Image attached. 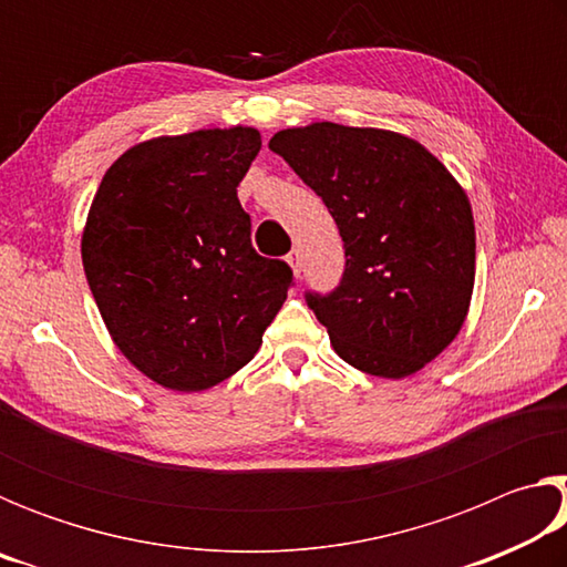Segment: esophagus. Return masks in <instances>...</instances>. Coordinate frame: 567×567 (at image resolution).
I'll use <instances>...</instances> for the list:
<instances>
[{"label":"esophagus","mask_w":567,"mask_h":567,"mask_svg":"<svg viewBox=\"0 0 567 567\" xmlns=\"http://www.w3.org/2000/svg\"><path fill=\"white\" fill-rule=\"evenodd\" d=\"M287 265H290L292 272L300 277V272H302V257H300V252H297V249H292V252L287 255Z\"/></svg>","instance_id":"34e87169"}]
</instances>
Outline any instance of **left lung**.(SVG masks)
<instances>
[{"instance_id": "8db88e82", "label": "left lung", "mask_w": 567, "mask_h": 567, "mask_svg": "<svg viewBox=\"0 0 567 567\" xmlns=\"http://www.w3.org/2000/svg\"><path fill=\"white\" fill-rule=\"evenodd\" d=\"M270 150L330 209L344 272L330 295L307 292L340 358L402 380L435 360L467 318L475 223L465 189L405 134L315 122L277 132Z\"/></svg>"}]
</instances>
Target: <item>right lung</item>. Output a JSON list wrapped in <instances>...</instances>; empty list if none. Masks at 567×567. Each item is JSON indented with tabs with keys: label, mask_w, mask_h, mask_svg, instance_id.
<instances>
[{
	"label": "right lung",
	"mask_w": 567,
	"mask_h": 567,
	"mask_svg": "<svg viewBox=\"0 0 567 567\" xmlns=\"http://www.w3.org/2000/svg\"><path fill=\"white\" fill-rule=\"evenodd\" d=\"M260 147L239 124L140 142L92 199L82 265L94 302L120 352L162 388L235 375L287 300L290 265L255 252L237 199Z\"/></svg>",
	"instance_id": "add662e5"
}]
</instances>
